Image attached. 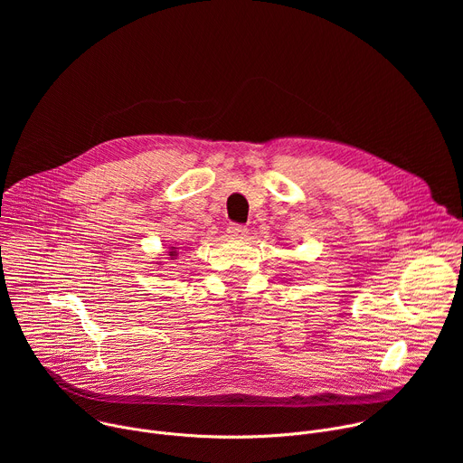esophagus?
Wrapping results in <instances>:
<instances>
[{"label": "esophagus", "instance_id": "obj_1", "mask_svg": "<svg viewBox=\"0 0 463 463\" xmlns=\"http://www.w3.org/2000/svg\"><path fill=\"white\" fill-rule=\"evenodd\" d=\"M227 234L231 238H243L247 234V227L245 225H238V223H231L227 227Z\"/></svg>", "mask_w": 463, "mask_h": 463}]
</instances>
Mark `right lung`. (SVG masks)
Wrapping results in <instances>:
<instances>
[{
	"instance_id": "1",
	"label": "right lung",
	"mask_w": 463,
	"mask_h": 463,
	"mask_svg": "<svg viewBox=\"0 0 463 463\" xmlns=\"http://www.w3.org/2000/svg\"><path fill=\"white\" fill-rule=\"evenodd\" d=\"M177 252H175V247H172V250H170V256H175Z\"/></svg>"
}]
</instances>
